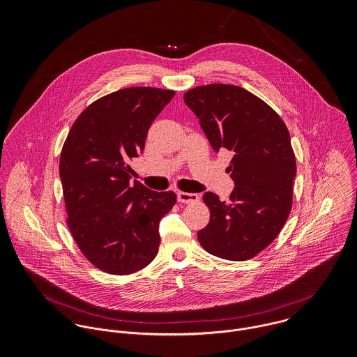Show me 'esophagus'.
<instances>
[{
    "instance_id": "esophagus-1",
    "label": "esophagus",
    "mask_w": 357,
    "mask_h": 357,
    "mask_svg": "<svg viewBox=\"0 0 357 357\" xmlns=\"http://www.w3.org/2000/svg\"><path fill=\"white\" fill-rule=\"evenodd\" d=\"M177 199L181 204H195V202L199 201V197H198V194H194V192L178 191L177 192Z\"/></svg>"
}]
</instances>
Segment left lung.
Segmentation results:
<instances>
[{
	"mask_svg": "<svg viewBox=\"0 0 357 357\" xmlns=\"http://www.w3.org/2000/svg\"><path fill=\"white\" fill-rule=\"evenodd\" d=\"M184 102L213 150L234 153L227 169L235 183L231 202L204 192L210 221L198 241L210 255L249 259L272 243L291 210L296 156L290 133L266 102L241 86H198Z\"/></svg>",
	"mask_w": 357,
	"mask_h": 357,
	"instance_id": "8db88e82",
	"label": "left lung"
}]
</instances>
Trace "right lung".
<instances>
[{
  "instance_id": "right-lung-1",
  "label": "right lung",
  "mask_w": 357,
  "mask_h": 357,
  "mask_svg": "<svg viewBox=\"0 0 357 357\" xmlns=\"http://www.w3.org/2000/svg\"><path fill=\"white\" fill-rule=\"evenodd\" d=\"M174 93L142 86L109 93L81 112L64 142L59 172L67 224L79 250L107 273H133L158 253L159 221L176 194L132 185L126 163L143 153Z\"/></svg>"
}]
</instances>
